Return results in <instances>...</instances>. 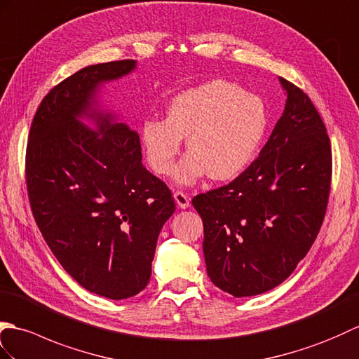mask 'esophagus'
Segmentation results:
<instances>
[{"label":"esophagus","instance_id":"34e87169","mask_svg":"<svg viewBox=\"0 0 359 359\" xmlns=\"http://www.w3.org/2000/svg\"><path fill=\"white\" fill-rule=\"evenodd\" d=\"M173 198H175V203H177V205L180 207V209H187V207L190 205V200H189V196L186 194L175 192Z\"/></svg>","mask_w":359,"mask_h":359}]
</instances>
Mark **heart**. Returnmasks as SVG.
Instances as JSON below:
<instances>
[{"label":"heart","mask_w":359,"mask_h":359,"mask_svg":"<svg viewBox=\"0 0 359 359\" xmlns=\"http://www.w3.org/2000/svg\"><path fill=\"white\" fill-rule=\"evenodd\" d=\"M267 127L264 100L213 79L175 95L165 119L142 123L141 142L150 169L167 175L186 138L189 154L175 169L173 182L187 187L207 175L218 181L240 175L257 155Z\"/></svg>","instance_id":"heart-1"}]
</instances>
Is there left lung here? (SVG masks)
<instances>
[{
	"mask_svg": "<svg viewBox=\"0 0 359 359\" xmlns=\"http://www.w3.org/2000/svg\"><path fill=\"white\" fill-rule=\"evenodd\" d=\"M280 79L285 106L258 158L230 184L196 195L212 283L235 298L272 290L320 232L332 177L330 140L313 102Z\"/></svg>",
	"mask_w": 359,
	"mask_h": 359,
	"instance_id": "obj_1",
	"label": "left lung"
}]
</instances>
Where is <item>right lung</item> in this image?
I'll return each mask as SVG.
<instances>
[{
  "instance_id": "right-lung-1",
  "label": "right lung",
  "mask_w": 359,
  "mask_h": 359,
  "mask_svg": "<svg viewBox=\"0 0 359 359\" xmlns=\"http://www.w3.org/2000/svg\"><path fill=\"white\" fill-rule=\"evenodd\" d=\"M137 61L87 66L46 95L32 121L26 178L32 212L60 264L86 290L135 297L152 275L170 190L142 165L140 137L101 102Z\"/></svg>"
}]
</instances>
